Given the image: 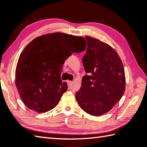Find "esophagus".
Returning a JSON list of instances; mask_svg holds the SVG:
<instances>
[{"label": "esophagus", "instance_id": "obj_1", "mask_svg": "<svg viewBox=\"0 0 147 147\" xmlns=\"http://www.w3.org/2000/svg\"><path fill=\"white\" fill-rule=\"evenodd\" d=\"M67 85H68L69 86H71V85H72V83H73V82H72L71 81H69V80H67Z\"/></svg>", "mask_w": 147, "mask_h": 147}]
</instances>
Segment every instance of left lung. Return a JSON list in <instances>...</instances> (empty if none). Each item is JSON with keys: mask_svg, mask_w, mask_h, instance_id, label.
<instances>
[{"mask_svg": "<svg viewBox=\"0 0 147 147\" xmlns=\"http://www.w3.org/2000/svg\"><path fill=\"white\" fill-rule=\"evenodd\" d=\"M88 47L83 65L89 75L83 77L76 99L86 113L102 115L113 108L125 89V76L121 59L107 43L85 36Z\"/></svg>", "mask_w": 147, "mask_h": 147, "instance_id": "8db88e82", "label": "left lung"}]
</instances>
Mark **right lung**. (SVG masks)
<instances>
[{"instance_id": "1", "label": "right lung", "mask_w": 147, "mask_h": 147, "mask_svg": "<svg viewBox=\"0 0 147 147\" xmlns=\"http://www.w3.org/2000/svg\"><path fill=\"white\" fill-rule=\"evenodd\" d=\"M83 37L61 32L47 34L34 39L20 55L15 84L24 104L37 113L54 108L67 90L60 80L65 60L72 53L86 48Z\"/></svg>"}]
</instances>
